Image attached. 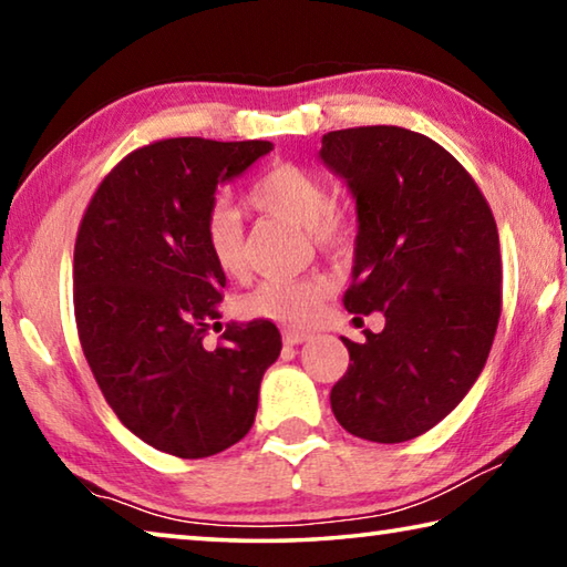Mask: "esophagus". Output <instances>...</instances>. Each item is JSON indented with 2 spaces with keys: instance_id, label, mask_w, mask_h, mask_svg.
<instances>
[{
  "instance_id": "esophagus-1",
  "label": "esophagus",
  "mask_w": 567,
  "mask_h": 567,
  "mask_svg": "<svg viewBox=\"0 0 567 567\" xmlns=\"http://www.w3.org/2000/svg\"><path fill=\"white\" fill-rule=\"evenodd\" d=\"M310 338H312L310 332H300V330H285L282 332L285 344H302V342H307Z\"/></svg>"
}]
</instances>
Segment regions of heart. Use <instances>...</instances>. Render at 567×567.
<instances>
[{
	"mask_svg": "<svg viewBox=\"0 0 567 567\" xmlns=\"http://www.w3.org/2000/svg\"><path fill=\"white\" fill-rule=\"evenodd\" d=\"M249 205L262 213L287 219L307 229L315 245L334 247L348 237V223L332 207L328 182L318 172L300 165H277L267 169L249 189ZM205 247L217 270L227 277L245 275V233L243 219L233 207L215 203L203 223ZM332 282L324 275L300 277V280H265L243 297L239 310L247 318L270 320L285 328H305L315 320Z\"/></svg>",
	"mask_w": 567,
	"mask_h": 567,
	"instance_id": "1",
	"label": "heart"
}]
</instances>
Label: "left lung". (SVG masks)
<instances>
[{"instance_id":"left-lung-1","label":"left lung","mask_w":567,"mask_h":567,"mask_svg":"<svg viewBox=\"0 0 567 567\" xmlns=\"http://www.w3.org/2000/svg\"><path fill=\"white\" fill-rule=\"evenodd\" d=\"M318 157L348 182L358 213L344 307L382 312L364 342L342 338L348 372L334 417L372 443H405L453 412L485 368L501 320V239L483 192L425 134L328 132Z\"/></svg>"}]
</instances>
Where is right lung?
I'll return each instance as SVG.
<instances>
[{
  "mask_svg": "<svg viewBox=\"0 0 567 567\" xmlns=\"http://www.w3.org/2000/svg\"><path fill=\"white\" fill-rule=\"evenodd\" d=\"M270 142L175 137L134 150L94 192L74 245L76 332L104 400L130 433L177 457H209L255 422L272 322L217 320L225 275L203 237L217 185Z\"/></svg>",
  "mask_w": 567,
  "mask_h": 567,
  "instance_id": "1",
  "label": "right lung"
}]
</instances>
